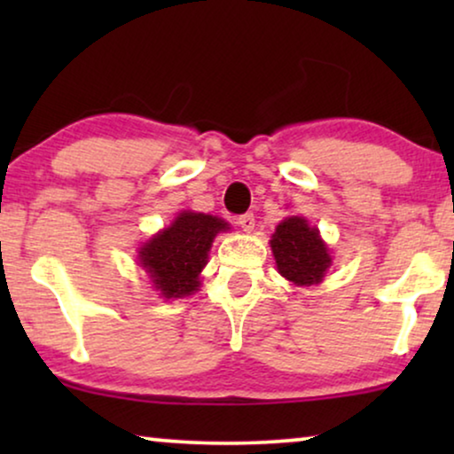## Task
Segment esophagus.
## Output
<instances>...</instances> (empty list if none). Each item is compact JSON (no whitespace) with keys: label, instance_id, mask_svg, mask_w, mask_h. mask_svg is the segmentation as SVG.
<instances>
[{"label":"esophagus","instance_id":"34e87169","mask_svg":"<svg viewBox=\"0 0 454 454\" xmlns=\"http://www.w3.org/2000/svg\"><path fill=\"white\" fill-rule=\"evenodd\" d=\"M254 223H256V221H254V213H246V215H241L239 219H238V225L244 229V231H247V233H250L252 229H254Z\"/></svg>","mask_w":454,"mask_h":454}]
</instances>
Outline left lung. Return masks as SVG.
Wrapping results in <instances>:
<instances>
[{"label":"left lung","mask_w":454,"mask_h":454,"mask_svg":"<svg viewBox=\"0 0 454 454\" xmlns=\"http://www.w3.org/2000/svg\"><path fill=\"white\" fill-rule=\"evenodd\" d=\"M277 270L297 287L318 285L331 269L333 258L320 231L309 227L303 216H287L270 238Z\"/></svg>","instance_id":"obj_1"}]
</instances>
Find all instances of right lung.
Returning a JSON list of instances; mask_svg holds the SVG:
<instances>
[{
  "label": "right lung",
  "mask_w": 454,
  "mask_h": 454,
  "mask_svg": "<svg viewBox=\"0 0 454 454\" xmlns=\"http://www.w3.org/2000/svg\"><path fill=\"white\" fill-rule=\"evenodd\" d=\"M231 229L219 216L182 210L169 227L138 247V262L160 297H185L200 287V272L208 262L216 233Z\"/></svg>",
  "instance_id": "obj_1"
}]
</instances>
